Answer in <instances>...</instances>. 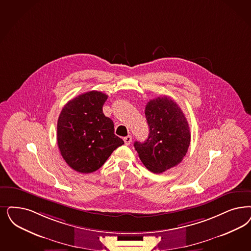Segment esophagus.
I'll return each instance as SVG.
<instances>
[{
  "label": "esophagus",
  "mask_w": 251,
  "mask_h": 251,
  "mask_svg": "<svg viewBox=\"0 0 251 251\" xmlns=\"http://www.w3.org/2000/svg\"><path fill=\"white\" fill-rule=\"evenodd\" d=\"M123 140H124V143H125V145H126V146H129V145L130 144V142H131V136H130V135H128V136L124 137Z\"/></svg>",
  "instance_id": "obj_1"
}]
</instances>
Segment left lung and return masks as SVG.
Wrapping results in <instances>:
<instances>
[{
  "label": "left lung",
  "mask_w": 251,
  "mask_h": 251,
  "mask_svg": "<svg viewBox=\"0 0 251 251\" xmlns=\"http://www.w3.org/2000/svg\"><path fill=\"white\" fill-rule=\"evenodd\" d=\"M148 138L135 142L143 164L150 172L162 173L179 164L190 146L189 125L180 106L168 96L150 100L146 106Z\"/></svg>",
  "instance_id": "1"
}]
</instances>
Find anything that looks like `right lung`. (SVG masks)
Returning a JSON list of instances; mask_svg holds the SVG:
<instances>
[{
	"label": "right lung",
	"instance_id": "1",
	"mask_svg": "<svg viewBox=\"0 0 251 251\" xmlns=\"http://www.w3.org/2000/svg\"><path fill=\"white\" fill-rule=\"evenodd\" d=\"M106 99L102 92H87L70 100L59 115L57 145L65 161L78 173L97 171L124 144L103 113Z\"/></svg>",
	"mask_w": 251,
	"mask_h": 251
}]
</instances>
